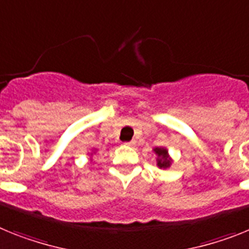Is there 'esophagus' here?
Returning a JSON list of instances; mask_svg holds the SVG:
<instances>
[{
    "label": "esophagus",
    "mask_w": 249,
    "mask_h": 249,
    "mask_svg": "<svg viewBox=\"0 0 249 249\" xmlns=\"http://www.w3.org/2000/svg\"><path fill=\"white\" fill-rule=\"evenodd\" d=\"M125 145L134 146V145H135V142H134V140H131V142H125Z\"/></svg>",
    "instance_id": "34e87169"
}]
</instances>
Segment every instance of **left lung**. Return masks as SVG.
<instances>
[{
	"mask_svg": "<svg viewBox=\"0 0 249 249\" xmlns=\"http://www.w3.org/2000/svg\"><path fill=\"white\" fill-rule=\"evenodd\" d=\"M153 151L157 155V165L158 168H160V169H166V168H169L173 163L172 157L169 155V151L168 149L164 148V146H158V148L153 149Z\"/></svg>",
	"mask_w": 249,
	"mask_h": 249,
	"instance_id": "1",
	"label": "left lung"
}]
</instances>
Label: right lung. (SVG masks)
<instances>
[{
	"instance_id": "obj_1",
	"label": "right lung",
	"mask_w": 249,
	"mask_h": 249,
	"mask_svg": "<svg viewBox=\"0 0 249 249\" xmlns=\"http://www.w3.org/2000/svg\"><path fill=\"white\" fill-rule=\"evenodd\" d=\"M96 151L98 150H96V149H94V150H91V153H89V154H90V158H91V160H92V155H94Z\"/></svg>"
}]
</instances>
